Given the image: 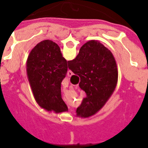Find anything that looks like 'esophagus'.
Wrapping results in <instances>:
<instances>
[{
	"instance_id": "esophagus-1",
	"label": "esophagus",
	"mask_w": 148,
	"mask_h": 148,
	"mask_svg": "<svg viewBox=\"0 0 148 148\" xmlns=\"http://www.w3.org/2000/svg\"><path fill=\"white\" fill-rule=\"evenodd\" d=\"M67 75L69 77L72 76V75H73V72H72L71 70H68V71H67Z\"/></svg>"
}]
</instances>
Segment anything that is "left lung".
Masks as SVG:
<instances>
[{
    "label": "left lung",
    "instance_id": "left-lung-1",
    "mask_svg": "<svg viewBox=\"0 0 148 148\" xmlns=\"http://www.w3.org/2000/svg\"><path fill=\"white\" fill-rule=\"evenodd\" d=\"M67 71V60L52 40H45L31 51L27 62V73L37 103L45 110L56 113L67 111L61 98L60 85Z\"/></svg>",
    "mask_w": 148,
    "mask_h": 148
}]
</instances>
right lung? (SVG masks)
Masks as SVG:
<instances>
[{"mask_svg": "<svg viewBox=\"0 0 148 148\" xmlns=\"http://www.w3.org/2000/svg\"><path fill=\"white\" fill-rule=\"evenodd\" d=\"M67 64L69 69L80 77L79 87L86 93V97L77 108V115L92 116L101 110L115 89L118 74L114 58L101 43L90 40Z\"/></svg>", "mask_w": 148, "mask_h": 148, "instance_id": "right-lung-1", "label": "right lung"}]
</instances>
